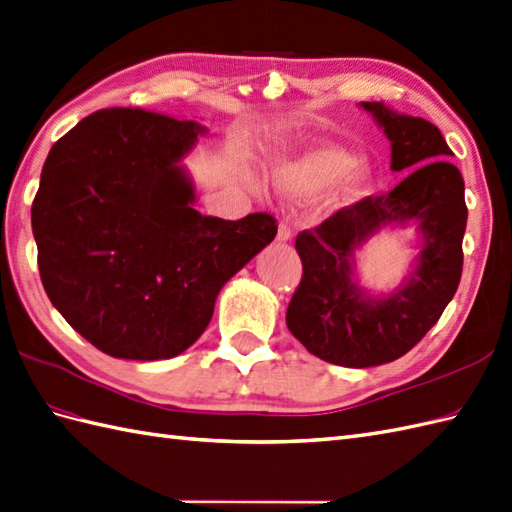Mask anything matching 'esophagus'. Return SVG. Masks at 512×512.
I'll use <instances>...</instances> for the list:
<instances>
[{"label": "esophagus", "instance_id": "esophagus-1", "mask_svg": "<svg viewBox=\"0 0 512 512\" xmlns=\"http://www.w3.org/2000/svg\"><path fill=\"white\" fill-rule=\"evenodd\" d=\"M291 236H293V230H291V226L286 221H280V226H278V236L276 239L280 241V243H286V241H291Z\"/></svg>", "mask_w": 512, "mask_h": 512}]
</instances>
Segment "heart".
I'll return each mask as SVG.
<instances>
[{"instance_id":"b5f03b06","label":"heart","mask_w":512,"mask_h":512,"mask_svg":"<svg viewBox=\"0 0 512 512\" xmlns=\"http://www.w3.org/2000/svg\"><path fill=\"white\" fill-rule=\"evenodd\" d=\"M273 182L280 193L295 199L315 197L330 189L326 204L336 210L358 202L371 191L373 169L367 162H356L347 149L321 143L302 156L280 162L273 169Z\"/></svg>"}]
</instances>
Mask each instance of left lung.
<instances>
[{"mask_svg":"<svg viewBox=\"0 0 512 512\" xmlns=\"http://www.w3.org/2000/svg\"><path fill=\"white\" fill-rule=\"evenodd\" d=\"M360 108L391 141V169L408 176L297 234L304 273L286 310V326L310 354L354 369L397 360L439 321L463 273L467 228L465 182L439 128L382 102ZM389 225H415L422 249L397 290L373 296L357 284L355 252Z\"/></svg>","mask_w":512,"mask_h":512,"instance_id":"obj_1","label":"left lung"}]
</instances>
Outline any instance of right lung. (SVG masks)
<instances>
[{"label": "right lung", "instance_id": "obj_1", "mask_svg": "<svg viewBox=\"0 0 512 512\" xmlns=\"http://www.w3.org/2000/svg\"><path fill=\"white\" fill-rule=\"evenodd\" d=\"M206 128L106 108L49 149L32 232L49 302L108 356L167 360L213 319L217 295L278 232L265 213L204 217L182 167Z\"/></svg>", "mask_w": 512, "mask_h": 512}]
</instances>
